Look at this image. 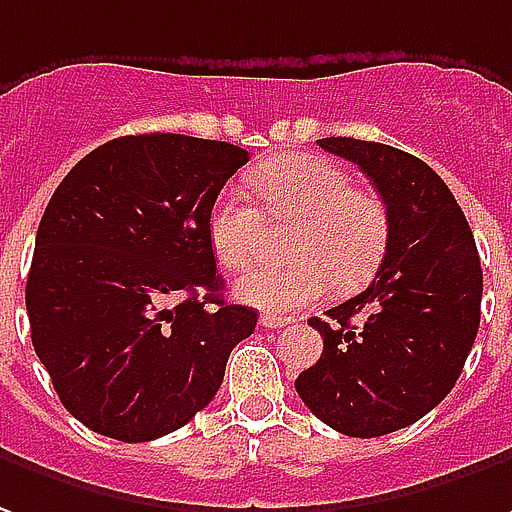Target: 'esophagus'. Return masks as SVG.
<instances>
[{
    "label": "esophagus",
    "instance_id": "esophagus-1",
    "mask_svg": "<svg viewBox=\"0 0 512 512\" xmlns=\"http://www.w3.org/2000/svg\"><path fill=\"white\" fill-rule=\"evenodd\" d=\"M285 324H291V318L274 316V313H263V316H260V327H266V330H280Z\"/></svg>",
    "mask_w": 512,
    "mask_h": 512
}]
</instances>
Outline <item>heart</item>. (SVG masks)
Segmentation results:
<instances>
[{
  "label": "heart",
  "mask_w": 512,
  "mask_h": 512,
  "mask_svg": "<svg viewBox=\"0 0 512 512\" xmlns=\"http://www.w3.org/2000/svg\"><path fill=\"white\" fill-rule=\"evenodd\" d=\"M255 194L271 219L296 221L288 235V263H268L238 282L249 305L285 313L324 299L332 282L341 291L363 288L382 263L391 221L380 196L355 188L352 174L313 155L280 157L252 174ZM221 266L246 268L263 246L266 219L241 191L227 188L207 221Z\"/></svg>",
  "instance_id": "1"
}]
</instances>
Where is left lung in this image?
<instances>
[{
  "label": "left lung",
  "instance_id": "obj_1",
  "mask_svg": "<svg viewBox=\"0 0 512 512\" xmlns=\"http://www.w3.org/2000/svg\"><path fill=\"white\" fill-rule=\"evenodd\" d=\"M385 202L391 235L366 291L310 318L324 338L296 393L327 427L377 438L410 427L455 388L480 330L482 268L463 210L435 171L393 146L321 138Z\"/></svg>",
  "mask_w": 512,
  "mask_h": 512
}]
</instances>
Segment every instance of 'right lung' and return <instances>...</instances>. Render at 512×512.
Instances as JSON below:
<instances>
[{
    "label": "right lung",
    "mask_w": 512,
    "mask_h": 512,
    "mask_svg": "<svg viewBox=\"0 0 512 512\" xmlns=\"http://www.w3.org/2000/svg\"><path fill=\"white\" fill-rule=\"evenodd\" d=\"M249 152L146 132L107 141L63 177L35 235V355L88 430L124 443L180 430L213 402L257 310L221 296L210 210Z\"/></svg>",
    "instance_id": "add662e5"
}]
</instances>
